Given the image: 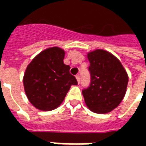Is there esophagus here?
Wrapping results in <instances>:
<instances>
[{
    "label": "esophagus",
    "mask_w": 146,
    "mask_h": 146,
    "mask_svg": "<svg viewBox=\"0 0 146 146\" xmlns=\"http://www.w3.org/2000/svg\"><path fill=\"white\" fill-rule=\"evenodd\" d=\"M76 80H77V81H78V83L80 84V75H76Z\"/></svg>",
    "instance_id": "34e87169"
}]
</instances>
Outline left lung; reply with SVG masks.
<instances>
[{
	"label": "left lung",
	"instance_id": "8db88e82",
	"mask_svg": "<svg viewBox=\"0 0 146 146\" xmlns=\"http://www.w3.org/2000/svg\"><path fill=\"white\" fill-rule=\"evenodd\" d=\"M89 86L82 90L90 110L105 114L116 108L126 93L128 77L120 62L109 52L98 49L88 54Z\"/></svg>",
	"mask_w": 146,
	"mask_h": 146
}]
</instances>
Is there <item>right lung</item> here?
I'll return each instance as SVG.
<instances>
[{
    "label": "right lung",
    "instance_id": "right-lung-1",
    "mask_svg": "<svg viewBox=\"0 0 146 146\" xmlns=\"http://www.w3.org/2000/svg\"><path fill=\"white\" fill-rule=\"evenodd\" d=\"M65 52L53 47L40 53L27 66L23 77L26 95L36 108L44 111L56 109L62 102L76 77L70 66L63 63Z\"/></svg>",
    "mask_w": 146,
    "mask_h": 146
}]
</instances>
